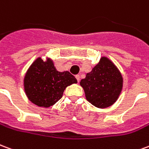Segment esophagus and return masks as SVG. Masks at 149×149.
<instances>
[{"label":"esophagus","mask_w":149,"mask_h":149,"mask_svg":"<svg viewBox=\"0 0 149 149\" xmlns=\"http://www.w3.org/2000/svg\"><path fill=\"white\" fill-rule=\"evenodd\" d=\"M75 78L77 79V81H78V82H79V81H80V76L79 75H76Z\"/></svg>","instance_id":"34e87169"}]
</instances>
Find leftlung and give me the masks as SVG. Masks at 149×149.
<instances>
[{
  "label": "left lung",
  "instance_id": "8db88e82",
  "mask_svg": "<svg viewBox=\"0 0 149 149\" xmlns=\"http://www.w3.org/2000/svg\"><path fill=\"white\" fill-rule=\"evenodd\" d=\"M122 76L115 65L107 58H101L80 85L89 102L98 108L111 106L118 99L122 89Z\"/></svg>",
  "mask_w": 149,
  "mask_h": 149
}]
</instances>
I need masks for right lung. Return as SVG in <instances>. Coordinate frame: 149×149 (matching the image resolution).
Segmentation results:
<instances>
[{
  "instance_id": "right-lung-1",
  "label": "right lung",
  "mask_w": 149,
  "mask_h": 149,
  "mask_svg": "<svg viewBox=\"0 0 149 149\" xmlns=\"http://www.w3.org/2000/svg\"><path fill=\"white\" fill-rule=\"evenodd\" d=\"M77 83V79L69 71L59 72L52 60L44 62L37 58L27 71L24 80L29 99L40 107H49L63 97L68 86Z\"/></svg>"
}]
</instances>
